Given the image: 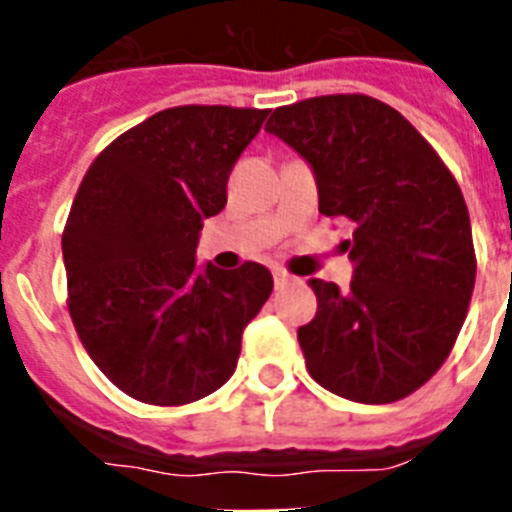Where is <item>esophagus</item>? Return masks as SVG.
<instances>
[{"label": "esophagus", "instance_id": "esophagus-1", "mask_svg": "<svg viewBox=\"0 0 512 512\" xmlns=\"http://www.w3.org/2000/svg\"><path fill=\"white\" fill-rule=\"evenodd\" d=\"M292 281H295V276L284 271V268H276V271H273V284H276V289L287 287V284H292Z\"/></svg>", "mask_w": 512, "mask_h": 512}]
</instances>
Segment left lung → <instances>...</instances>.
Wrapping results in <instances>:
<instances>
[{"mask_svg":"<svg viewBox=\"0 0 512 512\" xmlns=\"http://www.w3.org/2000/svg\"><path fill=\"white\" fill-rule=\"evenodd\" d=\"M265 130L308 159L319 212L353 225V281L311 279L316 316L297 329L321 388L393 404L452 353L476 284L468 204L436 148L369 95L276 108Z\"/></svg>","mask_w":512,"mask_h":512,"instance_id":"8db88e82","label":"left lung"}]
</instances>
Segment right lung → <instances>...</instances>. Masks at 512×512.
<instances>
[{
  "instance_id": "add662e5",
  "label": "right lung",
  "mask_w": 512,
  "mask_h": 512,
  "mask_svg": "<svg viewBox=\"0 0 512 512\" xmlns=\"http://www.w3.org/2000/svg\"><path fill=\"white\" fill-rule=\"evenodd\" d=\"M268 108L175 106L108 143L63 228L68 313L100 372L127 396L183 406L223 388L241 335L271 297L260 263L196 271L204 217Z\"/></svg>"
}]
</instances>
